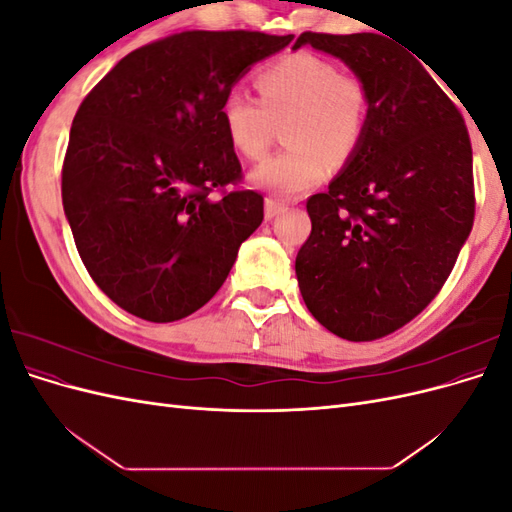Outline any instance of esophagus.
Here are the masks:
<instances>
[{
    "mask_svg": "<svg viewBox=\"0 0 512 512\" xmlns=\"http://www.w3.org/2000/svg\"><path fill=\"white\" fill-rule=\"evenodd\" d=\"M286 209H288V205L282 203V200H275V198H267V200H265V218H267V220L277 218V215L284 213Z\"/></svg>",
    "mask_w": 512,
    "mask_h": 512,
    "instance_id": "obj_1",
    "label": "esophagus"
}]
</instances>
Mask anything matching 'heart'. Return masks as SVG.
I'll list each match as a JSON object with an SVG mask.
<instances>
[{
	"mask_svg": "<svg viewBox=\"0 0 512 512\" xmlns=\"http://www.w3.org/2000/svg\"><path fill=\"white\" fill-rule=\"evenodd\" d=\"M258 100L235 91L220 108L230 147L250 162L267 156L275 126L290 145L250 173L252 185L277 196H299L327 177L331 160L348 164L369 123V94L352 72L314 53H292L254 79Z\"/></svg>",
	"mask_w": 512,
	"mask_h": 512,
	"instance_id": "1",
	"label": "heart"
}]
</instances>
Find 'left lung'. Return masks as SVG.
<instances>
[{
  "label": "left lung",
  "mask_w": 512,
  "mask_h": 512,
  "mask_svg": "<svg viewBox=\"0 0 512 512\" xmlns=\"http://www.w3.org/2000/svg\"><path fill=\"white\" fill-rule=\"evenodd\" d=\"M369 94L359 153L307 198L312 232L297 280L312 316L348 342L401 329L436 299L474 224L470 134L459 108L404 46L380 34L303 32Z\"/></svg>",
  "instance_id": "obj_1"
}]
</instances>
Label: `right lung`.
<instances>
[{
  "label": "right lung",
  "instance_id": "1",
  "mask_svg": "<svg viewBox=\"0 0 512 512\" xmlns=\"http://www.w3.org/2000/svg\"><path fill=\"white\" fill-rule=\"evenodd\" d=\"M292 38L173 34L123 57L81 102L61 200L91 280L132 316L194 314L265 218L262 194L237 188L243 170L220 108L252 64Z\"/></svg>",
  "mask_w": 512,
  "mask_h": 512
}]
</instances>
